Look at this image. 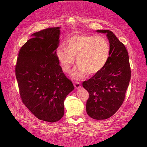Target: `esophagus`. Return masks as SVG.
Masks as SVG:
<instances>
[{
	"mask_svg": "<svg viewBox=\"0 0 147 147\" xmlns=\"http://www.w3.org/2000/svg\"><path fill=\"white\" fill-rule=\"evenodd\" d=\"M74 86H75V88L76 89H79L80 88V83L79 82H74Z\"/></svg>",
	"mask_w": 147,
	"mask_h": 147,
	"instance_id": "obj_1",
	"label": "esophagus"
}]
</instances>
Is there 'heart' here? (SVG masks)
Segmentation results:
<instances>
[{"instance_id":"1","label":"heart","mask_w":147,"mask_h":147,"mask_svg":"<svg viewBox=\"0 0 147 147\" xmlns=\"http://www.w3.org/2000/svg\"><path fill=\"white\" fill-rule=\"evenodd\" d=\"M110 45L102 36L76 35L66 42V49L61 47L57 51V57L65 71H68L76 57L78 68L73 74L82 78L87 72L95 74L102 70L110 55Z\"/></svg>"}]
</instances>
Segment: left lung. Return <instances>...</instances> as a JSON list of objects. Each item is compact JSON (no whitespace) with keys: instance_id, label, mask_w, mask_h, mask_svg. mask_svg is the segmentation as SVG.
Instances as JSON below:
<instances>
[{"instance_id":"1","label":"left lung","mask_w":147,"mask_h":147,"mask_svg":"<svg viewBox=\"0 0 147 147\" xmlns=\"http://www.w3.org/2000/svg\"><path fill=\"white\" fill-rule=\"evenodd\" d=\"M106 34L110 43V55L102 69L83 83L89 94L86 101L88 115L93 119L110 118L121 107L131 79V71L126 47L112 31L97 30Z\"/></svg>"}]
</instances>
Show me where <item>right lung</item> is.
<instances>
[{
    "label": "right lung",
    "mask_w": 147,
    "mask_h": 147,
    "mask_svg": "<svg viewBox=\"0 0 147 147\" xmlns=\"http://www.w3.org/2000/svg\"><path fill=\"white\" fill-rule=\"evenodd\" d=\"M59 28H46L33 34L21 47L15 65L23 104L37 119L49 122L63 117L64 101L74 89L57 57Z\"/></svg>",
    "instance_id": "1"
}]
</instances>
